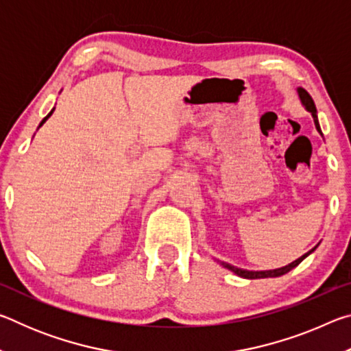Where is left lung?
I'll return each instance as SVG.
<instances>
[{
    "instance_id": "8db88e82",
    "label": "left lung",
    "mask_w": 351,
    "mask_h": 351,
    "mask_svg": "<svg viewBox=\"0 0 351 351\" xmlns=\"http://www.w3.org/2000/svg\"><path fill=\"white\" fill-rule=\"evenodd\" d=\"M299 96L302 99V104L305 105V108L308 111H311V114L314 117V123H316V128L317 132L322 134V132H320V125H319V121H317V114H316V105H314V100L313 97L308 94L305 90H299ZM314 251V249H311L310 252H306L305 255H302L300 258H297L295 261H293V263L288 265V266H283V268H278V269H272V271H260V272H252V271H243V269H239L235 268V266H230L228 263H223V266H226V268L230 269L232 272H235V274H239L240 277H245V278H266V277H278V276H283L287 274V272H289L293 268H295L297 265L300 263L302 260H304L308 254H311Z\"/></svg>"
}]
</instances>
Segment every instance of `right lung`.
<instances>
[{
    "instance_id": "right-lung-1",
    "label": "right lung",
    "mask_w": 351,
    "mask_h": 351,
    "mask_svg": "<svg viewBox=\"0 0 351 351\" xmlns=\"http://www.w3.org/2000/svg\"><path fill=\"white\" fill-rule=\"evenodd\" d=\"M52 112H54V110H52V111H51V112H49V114H47V116H46V117H45V119H43V121H41V123H40V125H43V123H45V122H46V121H47V119H49V116H51V114H52Z\"/></svg>"
}]
</instances>
